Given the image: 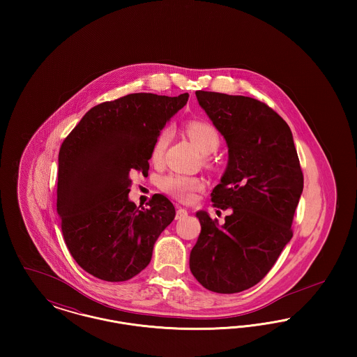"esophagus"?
<instances>
[{
    "instance_id": "obj_1",
    "label": "esophagus",
    "mask_w": 357,
    "mask_h": 357,
    "mask_svg": "<svg viewBox=\"0 0 357 357\" xmlns=\"http://www.w3.org/2000/svg\"><path fill=\"white\" fill-rule=\"evenodd\" d=\"M187 210L186 208H182V207H178V210H176V220H183V218H186L187 217Z\"/></svg>"
}]
</instances>
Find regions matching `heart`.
<instances>
[{
	"label": "heart",
	"instance_id": "heart-1",
	"mask_svg": "<svg viewBox=\"0 0 357 357\" xmlns=\"http://www.w3.org/2000/svg\"><path fill=\"white\" fill-rule=\"evenodd\" d=\"M186 131L188 136L192 139V142L204 153H214L220 146V135L217 130L206 121H190L186 126ZM169 140H170L169 130L162 131L156 137L151 149V159L153 162L160 160L169 144ZM159 185L160 188L167 194L181 201L188 202L194 198L195 191L204 187V182L195 176H187L182 174H170L163 176Z\"/></svg>",
	"mask_w": 357,
	"mask_h": 357
}]
</instances>
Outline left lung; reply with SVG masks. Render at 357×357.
Masks as SVG:
<instances>
[{"instance_id": "left-lung-1", "label": "left lung", "mask_w": 357, "mask_h": 357, "mask_svg": "<svg viewBox=\"0 0 357 357\" xmlns=\"http://www.w3.org/2000/svg\"><path fill=\"white\" fill-rule=\"evenodd\" d=\"M199 105L229 147V162L211 202L231 208L218 226L198 211L201 234L190 271L211 291L231 294L258 284L293 237L304 175L287 121L248 96L197 91Z\"/></svg>"}]
</instances>
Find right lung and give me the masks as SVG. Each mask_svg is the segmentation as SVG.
I'll return each instance as SVG.
<instances>
[{
  "mask_svg": "<svg viewBox=\"0 0 357 357\" xmlns=\"http://www.w3.org/2000/svg\"><path fill=\"white\" fill-rule=\"evenodd\" d=\"M188 93H131L91 108L59 153L57 213L69 253L92 274L127 281L151 261L155 242L175 218L169 198L149 207L128 199L130 174H149L153 142Z\"/></svg>",
  "mask_w": 357,
  "mask_h": 357,
  "instance_id": "right-lung-1",
  "label": "right lung"
}]
</instances>
